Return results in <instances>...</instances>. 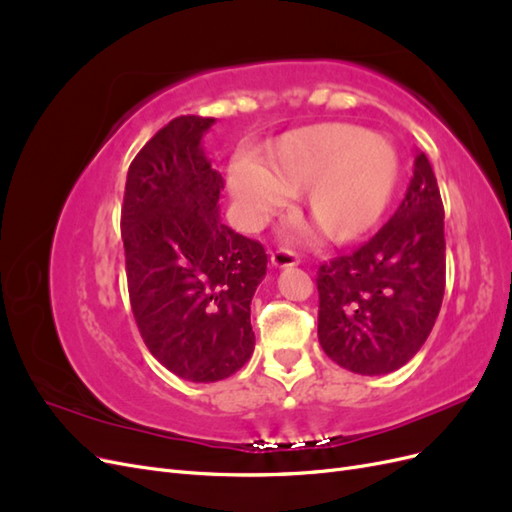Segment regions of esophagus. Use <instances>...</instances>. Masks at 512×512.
Masks as SVG:
<instances>
[{
    "label": "esophagus",
    "instance_id": "34e87169",
    "mask_svg": "<svg viewBox=\"0 0 512 512\" xmlns=\"http://www.w3.org/2000/svg\"><path fill=\"white\" fill-rule=\"evenodd\" d=\"M271 262L275 267H294L299 265L301 258L297 252L290 250V247H277V250L271 254Z\"/></svg>",
    "mask_w": 512,
    "mask_h": 512
}]
</instances>
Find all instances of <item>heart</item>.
<instances>
[{"instance_id": "b5f03b06", "label": "heart", "mask_w": 512, "mask_h": 512, "mask_svg": "<svg viewBox=\"0 0 512 512\" xmlns=\"http://www.w3.org/2000/svg\"><path fill=\"white\" fill-rule=\"evenodd\" d=\"M241 220L260 226L303 192V211L322 237L352 241L374 228L399 183L391 141L361 128L329 123L284 134L262 151V162L237 158L228 170Z\"/></svg>"}]
</instances>
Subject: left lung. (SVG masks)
I'll return each mask as SVG.
<instances>
[{
  "mask_svg": "<svg viewBox=\"0 0 512 512\" xmlns=\"http://www.w3.org/2000/svg\"><path fill=\"white\" fill-rule=\"evenodd\" d=\"M316 286L318 339L337 365L380 376L421 350L446 286L444 205L423 151L393 218L352 254L322 262Z\"/></svg>",
  "mask_w": 512,
  "mask_h": 512,
  "instance_id": "obj_1",
  "label": "left lung"
}]
</instances>
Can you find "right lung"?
<instances>
[{"label":"right lung","instance_id":"add662e5","mask_svg":"<svg viewBox=\"0 0 512 512\" xmlns=\"http://www.w3.org/2000/svg\"><path fill=\"white\" fill-rule=\"evenodd\" d=\"M213 117L168 121L136 153L121 205L132 314L145 346L183 380L215 382L254 352L250 303L265 247L220 222L224 179L200 138Z\"/></svg>","mask_w":512,"mask_h":512}]
</instances>
